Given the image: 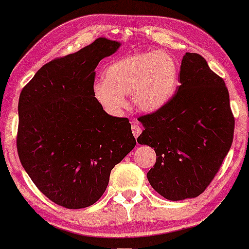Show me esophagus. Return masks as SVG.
<instances>
[{
  "label": "esophagus",
  "mask_w": 249,
  "mask_h": 249,
  "mask_svg": "<svg viewBox=\"0 0 249 249\" xmlns=\"http://www.w3.org/2000/svg\"><path fill=\"white\" fill-rule=\"evenodd\" d=\"M131 130H132V134H134V136H135L136 138H137L138 136L141 135L142 127L138 124V122L136 121V120H132L131 121Z\"/></svg>",
  "instance_id": "1"
}]
</instances>
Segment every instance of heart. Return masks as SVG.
Instances as JSON below:
<instances>
[{"label": "heart", "instance_id": "heart-1", "mask_svg": "<svg viewBox=\"0 0 249 249\" xmlns=\"http://www.w3.org/2000/svg\"><path fill=\"white\" fill-rule=\"evenodd\" d=\"M105 79L94 84V96L111 114L127 105L124 95L139 110L154 112L168 103L179 85V64L164 51H152L124 56L110 63Z\"/></svg>", "mask_w": 249, "mask_h": 249}]
</instances>
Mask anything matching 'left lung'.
<instances>
[{
    "mask_svg": "<svg viewBox=\"0 0 249 249\" xmlns=\"http://www.w3.org/2000/svg\"><path fill=\"white\" fill-rule=\"evenodd\" d=\"M180 86L159 110L138 118L137 138L156 153L151 186L170 200L194 198L207 188L233 141L234 118L222 78L197 53H186Z\"/></svg>",
    "mask_w": 249,
    "mask_h": 249,
    "instance_id": "1",
    "label": "left lung"
}]
</instances>
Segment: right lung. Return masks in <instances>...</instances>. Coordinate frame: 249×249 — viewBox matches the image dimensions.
I'll return each mask as SVG.
<instances>
[{
	"instance_id": "right-lung-1",
	"label": "right lung",
	"mask_w": 249,
	"mask_h": 249,
	"mask_svg": "<svg viewBox=\"0 0 249 249\" xmlns=\"http://www.w3.org/2000/svg\"><path fill=\"white\" fill-rule=\"evenodd\" d=\"M119 46L97 38L46 63L20 93V162L37 188L66 209L96 203L111 170L136 145L128 119L107 114L94 96L95 69Z\"/></svg>"
}]
</instances>
